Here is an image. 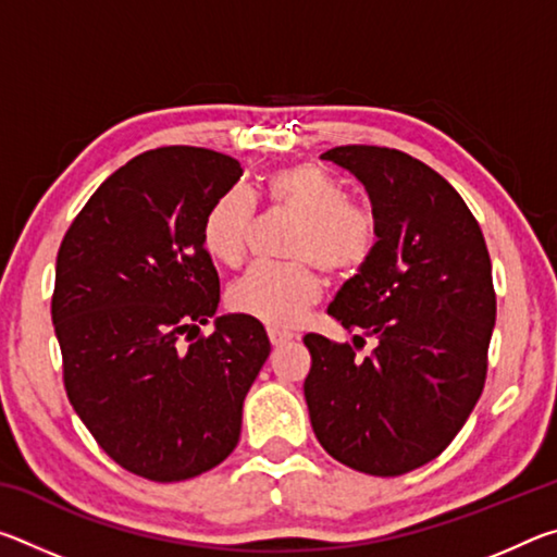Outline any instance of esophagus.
I'll list each match as a JSON object with an SVG mask.
<instances>
[{"instance_id":"1","label":"esophagus","mask_w":557,"mask_h":557,"mask_svg":"<svg viewBox=\"0 0 557 557\" xmlns=\"http://www.w3.org/2000/svg\"><path fill=\"white\" fill-rule=\"evenodd\" d=\"M268 336H270V344L275 346V348L285 346V344H289V342H292V338H295V336H292L289 332H282V329H275V326L268 329Z\"/></svg>"}]
</instances>
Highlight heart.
Returning <instances> with one entry per match:
<instances>
[{"label":"heart","mask_w":557,"mask_h":557,"mask_svg":"<svg viewBox=\"0 0 557 557\" xmlns=\"http://www.w3.org/2000/svg\"><path fill=\"white\" fill-rule=\"evenodd\" d=\"M268 203L297 219L287 256L295 262H260L233 282L228 305L268 326L289 329L322 295L314 265L334 277L356 275L379 248V215L369 203L346 199L344 186L314 164H292L265 182ZM256 225V201L243 188H228L203 215L201 240L223 265H240Z\"/></svg>","instance_id":"heart-1"}]
</instances>
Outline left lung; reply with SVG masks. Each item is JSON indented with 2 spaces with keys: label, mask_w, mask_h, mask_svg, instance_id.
I'll use <instances>...</instances> for the list:
<instances>
[{
  "label": "left lung",
  "mask_w": 557,
  "mask_h": 557,
  "mask_svg": "<svg viewBox=\"0 0 557 557\" xmlns=\"http://www.w3.org/2000/svg\"><path fill=\"white\" fill-rule=\"evenodd\" d=\"M366 186L379 248L336 292L329 314L356 348L307 334L305 398L329 455L373 476L428 465L465 428L486 381L496 322L482 228L435 169L391 147L346 145L322 154Z\"/></svg>",
  "instance_id": "1"
}]
</instances>
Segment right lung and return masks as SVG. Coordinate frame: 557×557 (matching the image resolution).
Wrapping results in <instances>:
<instances>
[{"mask_svg":"<svg viewBox=\"0 0 557 557\" xmlns=\"http://www.w3.org/2000/svg\"><path fill=\"white\" fill-rule=\"evenodd\" d=\"M240 162L203 147L129 159L90 196L55 258L51 319L73 410L122 469L184 482L231 455L270 356L258 319L223 314L201 225Z\"/></svg>","mask_w":557,"mask_h":557,"instance_id":"right-lung-1","label":"right lung"}]
</instances>
